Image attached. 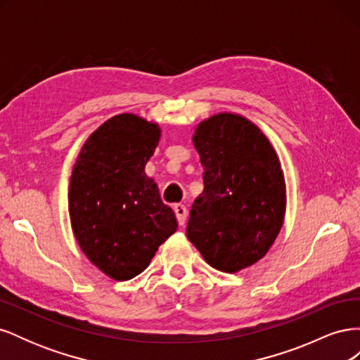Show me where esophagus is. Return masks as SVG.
<instances>
[{
  "instance_id": "obj_1",
  "label": "esophagus",
  "mask_w": 360,
  "mask_h": 360,
  "mask_svg": "<svg viewBox=\"0 0 360 360\" xmlns=\"http://www.w3.org/2000/svg\"><path fill=\"white\" fill-rule=\"evenodd\" d=\"M174 213H176L179 225H184V222H186V217H188L186 207H184L183 204H176L174 205Z\"/></svg>"
}]
</instances>
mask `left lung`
Wrapping results in <instances>:
<instances>
[{
    "mask_svg": "<svg viewBox=\"0 0 360 360\" xmlns=\"http://www.w3.org/2000/svg\"><path fill=\"white\" fill-rule=\"evenodd\" d=\"M193 146L204 191L193 201L188 238L212 267L234 274L263 258L285 214V181L269 139L249 120L217 114L200 123Z\"/></svg>",
    "mask_w": 360,
    "mask_h": 360,
    "instance_id": "left-lung-1",
    "label": "left lung"
}]
</instances>
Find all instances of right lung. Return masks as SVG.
Here are the masks:
<instances>
[{
    "mask_svg": "<svg viewBox=\"0 0 360 360\" xmlns=\"http://www.w3.org/2000/svg\"><path fill=\"white\" fill-rule=\"evenodd\" d=\"M160 129L134 114L108 120L86 139L70 179L69 212L76 240L117 281L144 271L176 233V214L144 172Z\"/></svg>",
    "mask_w": 360,
    "mask_h": 360,
    "instance_id": "obj_1",
    "label": "right lung"
}]
</instances>
